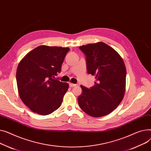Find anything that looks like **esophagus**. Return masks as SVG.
I'll use <instances>...</instances> for the list:
<instances>
[{
    "mask_svg": "<svg viewBox=\"0 0 151 151\" xmlns=\"http://www.w3.org/2000/svg\"><path fill=\"white\" fill-rule=\"evenodd\" d=\"M77 86V85L75 84H73V83H69V86H70V87H75V86Z\"/></svg>",
    "mask_w": 151,
    "mask_h": 151,
    "instance_id": "esophagus-1",
    "label": "esophagus"
}]
</instances>
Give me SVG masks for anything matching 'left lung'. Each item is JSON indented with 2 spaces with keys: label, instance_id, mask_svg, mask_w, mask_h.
I'll use <instances>...</instances> for the list:
<instances>
[{
  "label": "left lung",
  "instance_id": "left-lung-1",
  "mask_svg": "<svg viewBox=\"0 0 151 151\" xmlns=\"http://www.w3.org/2000/svg\"><path fill=\"white\" fill-rule=\"evenodd\" d=\"M86 56L88 74L95 76V85L83 92L78 104L84 112L93 117L107 115L123 99L126 90V69L122 58L107 44L99 42L80 46Z\"/></svg>",
  "mask_w": 151,
  "mask_h": 151
}]
</instances>
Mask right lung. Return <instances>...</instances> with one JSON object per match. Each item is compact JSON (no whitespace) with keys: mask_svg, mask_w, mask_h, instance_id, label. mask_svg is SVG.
Returning <instances> with one entry per match:
<instances>
[{"mask_svg":"<svg viewBox=\"0 0 151 151\" xmlns=\"http://www.w3.org/2000/svg\"><path fill=\"white\" fill-rule=\"evenodd\" d=\"M68 47L39 46L20 61L16 71L19 95L33 112L52 114L61 106L68 88L55 76L61 72Z\"/></svg>","mask_w":151,"mask_h":151,"instance_id":"right-lung-1","label":"right lung"}]
</instances>
